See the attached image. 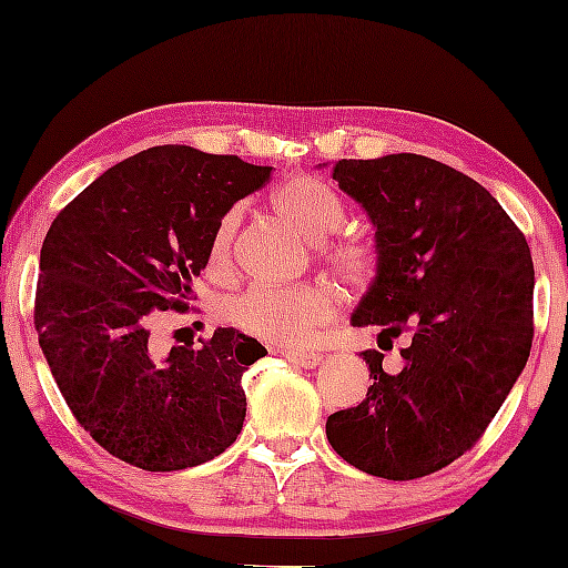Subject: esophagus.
I'll return each instance as SVG.
<instances>
[{
  "mask_svg": "<svg viewBox=\"0 0 568 568\" xmlns=\"http://www.w3.org/2000/svg\"><path fill=\"white\" fill-rule=\"evenodd\" d=\"M282 354L294 364V367H302V369H313L323 359L317 352H282Z\"/></svg>",
  "mask_w": 568,
  "mask_h": 568,
  "instance_id": "esophagus-1",
  "label": "esophagus"
}]
</instances>
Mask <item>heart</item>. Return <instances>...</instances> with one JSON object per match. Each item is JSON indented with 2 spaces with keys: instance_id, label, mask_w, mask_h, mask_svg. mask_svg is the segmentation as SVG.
I'll list each match as a JSON object with an SVG mask.
<instances>
[{
  "instance_id": "heart-1",
  "label": "heart",
  "mask_w": 568,
  "mask_h": 568,
  "mask_svg": "<svg viewBox=\"0 0 568 568\" xmlns=\"http://www.w3.org/2000/svg\"><path fill=\"white\" fill-rule=\"evenodd\" d=\"M274 206L282 220L307 237L310 243H323L344 224V199L317 178L300 175L278 185ZM237 209H230L216 222L212 235V261H227L232 237L237 230ZM321 258L341 282L359 286L372 276L375 255L359 240H336L321 247ZM336 313V297L325 284H253L222 305L224 321L237 325L251 336L274 346H302L315 336L323 323Z\"/></svg>"
}]
</instances>
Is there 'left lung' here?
I'll return each mask as SVG.
<instances>
[{"label": "left lung", "instance_id": "obj_1", "mask_svg": "<svg viewBox=\"0 0 568 568\" xmlns=\"http://www.w3.org/2000/svg\"><path fill=\"white\" fill-rule=\"evenodd\" d=\"M333 181L375 224L377 274L352 325L377 346L406 336L400 367L362 352L369 390L325 422L331 447L369 476L414 480L476 445L532 346L527 240L484 185L424 154L338 160Z\"/></svg>", "mask_w": 568, "mask_h": 568}]
</instances>
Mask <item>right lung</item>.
I'll return each instance as SVG.
<instances>
[{
  "instance_id": "1",
  "label": "right lung",
  "mask_w": 568,
  "mask_h": 568,
  "mask_svg": "<svg viewBox=\"0 0 568 568\" xmlns=\"http://www.w3.org/2000/svg\"><path fill=\"white\" fill-rule=\"evenodd\" d=\"M274 168L162 144L105 170L51 222L36 290L38 344L67 406L100 447L168 473L222 455L245 422L243 372L266 356L216 328L201 348L152 341L189 310L212 235Z\"/></svg>"
}]
</instances>
